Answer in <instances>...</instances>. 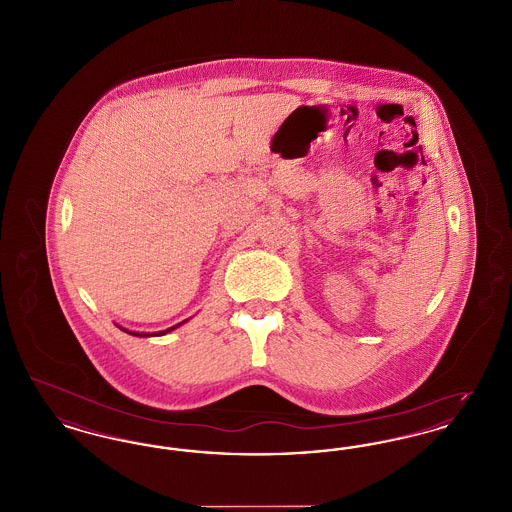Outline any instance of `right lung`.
I'll use <instances>...</instances> for the list:
<instances>
[{"mask_svg":"<svg viewBox=\"0 0 512 512\" xmlns=\"http://www.w3.org/2000/svg\"><path fill=\"white\" fill-rule=\"evenodd\" d=\"M182 324V322H180ZM180 324H176V326H172V328H169V330H163V332H157V334H140V332H130V330H126V328H121V330H124V332H128V334H132V336H140V338H147V336H163V334H167V332H171V330H174V328H178Z\"/></svg>","mask_w":512,"mask_h":512,"instance_id":"add662e5","label":"right lung"}]
</instances>
